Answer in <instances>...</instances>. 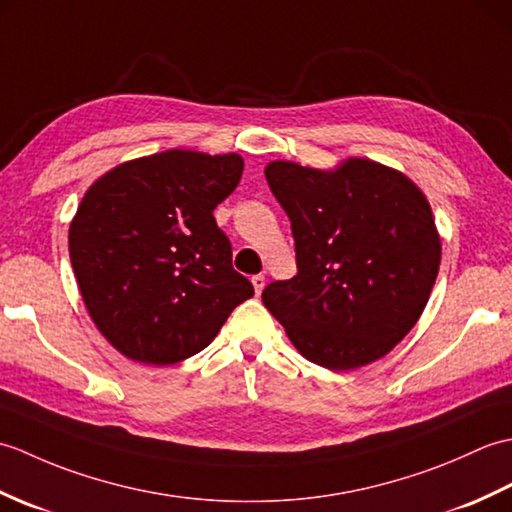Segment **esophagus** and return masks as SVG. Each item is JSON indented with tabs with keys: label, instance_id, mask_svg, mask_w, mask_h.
Wrapping results in <instances>:
<instances>
[{
	"label": "esophagus",
	"instance_id": "obj_1",
	"mask_svg": "<svg viewBox=\"0 0 512 512\" xmlns=\"http://www.w3.org/2000/svg\"><path fill=\"white\" fill-rule=\"evenodd\" d=\"M250 281H253V288H255L257 295H262V290H264V286H266V277H264V275H255Z\"/></svg>",
	"mask_w": 512,
	"mask_h": 512
}]
</instances>
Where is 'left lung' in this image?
I'll list each match as a JSON object with an SVG mask.
<instances>
[{"instance_id": "1", "label": "left lung", "mask_w": 512, "mask_h": 512, "mask_svg": "<svg viewBox=\"0 0 512 512\" xmlns=\"http://www.w3.org/2000/svg\"><path fill=\"white\" fill-rule=\"evenodd\" d=\"M268 187L290 217L297 275L264 306L292 345L334 372L383 358L416 325L440 268V235L405 173L347 158L334 171L275 160Z\"/></svg>"}]
</instances>
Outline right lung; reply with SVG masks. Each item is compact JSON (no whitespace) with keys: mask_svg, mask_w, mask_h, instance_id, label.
Here are the masks:
<instances>
[{"mask_svg":"<svg viewBox=\"0 0 512 512\" xmlns=\"http://www.w3.org/2000/svg\"><path fill=\"white\" fill-rule=\"evenodd\" d=\"M242 171L237 154L169 149L123 162L83 195L68 235L76 284L96 328L132 361L202 352L255 295L213 217Z\"/></svg>","mask_w":512,"mask_h":512,"instance_id":"obj_1","label":"right lung"}]
</instances>
